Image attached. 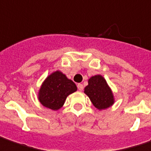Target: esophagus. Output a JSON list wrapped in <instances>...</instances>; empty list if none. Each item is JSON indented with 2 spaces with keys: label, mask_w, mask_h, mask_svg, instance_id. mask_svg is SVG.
I'll return each mask as SVG.
<instances>
[{
  "label": "esophagus",
  "mask_w": 151,
  "mask_h": 151,
  "mask_svg": "<svg viewBox=\"0 0 151 151\" xmlns=\"http://www.w3.org/2000/svg\"><path fill=\"white\" fill-rule=\"evenodd\" d=\"M77 87H78V89H79L80 91H82L83 89H84V86H83L82 84H78Z\"/></svg>",
  "instance_id": "obj_1"
}]
</instances>
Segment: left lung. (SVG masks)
<instances>
[{
  "label": "left lung",
  "mask_w": 151,
  "mask_h": 151,
  "mask_svg": "<svg viewBox=\"0 0 151 151\" xmlns=\"http://www.w3.org/2000/svg\"><path fill=\"white\" fill-rule=\"evenodd\" d=\"M85 88V93L89 96L90 101L99 110L108 109L114 103L113 94L108 86L105 79L100 75L92 76Z\"/></svg>",
  "instance_id": "8db88e82"
}]
</instances>
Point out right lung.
<instances>
[{
	"mask_svg": "<svg viewBox=\"0 0 151 151\" xmlns=\"http://www.w3.org/2000/svg\"><path fill=\"white\" fill-rule=\"evenodd\" d=\"M77 90L76 84L64 74L57 70L48 76L42 83L38 93V99L47 109H61L66 97Z\"/></svg>",
	"mask_w": 151,
	"mask_h": 151,
	"instance_id": "add662e5",
	"label": "right lung"
}]
</instances>
